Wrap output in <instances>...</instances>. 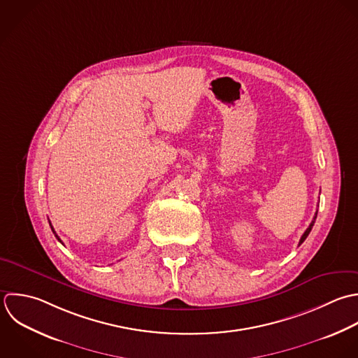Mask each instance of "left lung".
Here are the masks:
<instances>
[{"label":"left lung","instance_id":"8db88e82","mask_svg":"<svg viewBox=\"0 0 358 358\" xmlns=\"http://www.w3.org/2000/svg\"><path fill=\"white\" fill-rule=\"evenodd\" d=\"M317 215H318V210L315 212V216H314V219H313V222H311V224L308 226V229L304 231V234H303V237L300 238V243H299V245H301L304 241H306V238L308 237V234H310V231L313 230V226H314V223H315V219H317Z\"/></svg>","mask_w":358,"mask_h":358}]
</instances>
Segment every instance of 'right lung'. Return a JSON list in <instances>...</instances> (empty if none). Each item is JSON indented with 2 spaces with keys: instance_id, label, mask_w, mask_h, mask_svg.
Listing matches in <instances>:
<instances>
[{
  "instance_id": "obj_1",
  "label": "right lung",
  "mask_w": 358,
  "mask_h": 358,
  "mask_svg": "<svg viewBox=\"0 0 358 358\" xmlns=\"http://www.w3.org/2000/svg\"><path fill=\"white\" fill-rule=\"evenodd\" d=\"M50 226H51V224H50ZM51 230H52V233H54V234H55V231H54V229H52V227H51ZM55 237H57V240H58V241H59V243H61V240H59V237H58V236H57V234H55Z\"/></svg>"
}]
</instances>
